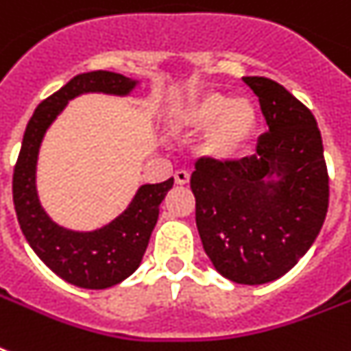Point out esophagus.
Here are the masks:
<instances>
[{
    "instance_id": "obj_1",
    "label": "esophagus",
    "mask_w": 351,
    "mask_h": 351,
    "mask_svg": "<svg viewBox=\"0 0 351 351\" xmlns=\"http://www.w3.org/2000/svg\"><path fill=\"white\" fill-rule=\"evenodd\" d=\"M175 182L178 184V186H184V184H187V182H189V171H186V169L175 171Z\"/></svg>"
}]
</instances>
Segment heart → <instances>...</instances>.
Returning <instances> with one entry per match:
<instances>
[{"label":"heart","instance_id":"obj_1","mask_svg":"<svg viewBox=\"0 0 351 351\" xmlns=\"http://www.w3.org/2000/svg\"><path fill=\"white\" fill-rule=\"evenodd\" d=\"M256 121V107L250 98H228L222 93L208 90L176 109L169 118V127L186 136L208 131L204 153L217 160H233L251 142Z\"/></svg>","mask_w":351,"mask_h":351}]
</instances>
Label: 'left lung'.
<instances>
[{
    "label": "left lung",
    "instance_id": "1",
    "mask_svg": "<svg viewBox=\"0 0 351 351\" xmlns=\"http://www.w3.org/2000/svg\"><path fill=\"white\" fill-rule=\"evenodd\" d=\"M244 82L258 96L267 132L253 156L198 160L191 191L198 234L217 271L255 286L286 275L310 250L326 219L330 186L310 109L273 80Z\"/></svg>",
    "mask_w": 351,
    "mask_h": 351
}]
</instances>
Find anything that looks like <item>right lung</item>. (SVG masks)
<instances>
[{
  "label": "right lung",
  "mask_w": 351,
  "mask_h": 351,
  "mask_svg": "<svg viewBox=\"0 0 351 351\" xmlns=\"http://www.w3.org/2000/svg\"><path fill=\"white\" fill-rule=\"evenodd\" d=\"M136 84V80L109 71L74 76L36 107L25 129L21 151L14 167V208L25 239L58 277L78 288H111L134 273L158 220L160 204L173 187V178L140 187L129 208L100 230L85 233L65 230L49 219L36 191V164L41 140L69 100L84 93L127 96Z\"/></svg>",
  "instance_id": "obj_1"
}]
</instances>
